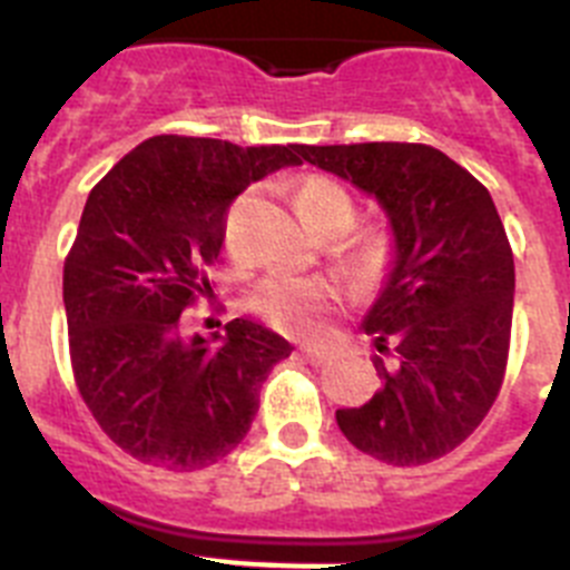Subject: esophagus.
<instances>
[{"mask_svg": "<svg viewBox=\"0 0 570 570\" xmlns=\"http://www.w3.org/2000/svg\"><path fill=\"white\" fill-rule=\"evenodd\" d=\"M302 354H305V360H308L311 365H322V362L328 360V351L320 345H302Z\"/></svg>", "mask_w": 570, "mask_h": 570, "instance_id": "34e87169", "label": "esophagus"}]
</instances>
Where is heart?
I'll use <instances>...</instances> for the list:
<instances>
[{"instance_id":"obj_1","label":"heart","mask_w":570,"mask_h":570,"mask_svg":"<svg viewBox=\"0 0 570 570\" xmlns=\"http://www.w3.org/2000/svg\"><path fill=\"white\" fill-rule=\"evenodd\" d=\"M299 223L314 236H340L354 223V199L328 176H305L291 194ZM391 262V239L385 234H365L345 250V268L360 285H374L385 276ZM336 291L325 279H265L254 294V308L285 331H314L322 314L334 308Z\"/></svg>"}]
</instances>
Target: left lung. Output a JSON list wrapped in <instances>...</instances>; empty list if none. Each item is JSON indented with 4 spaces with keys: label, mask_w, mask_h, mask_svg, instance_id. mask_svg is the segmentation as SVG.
Instances as JSON below:
<instances>
[{
    "label": "left lung",
    "mask_w": 570,
    "mask_h": 570,
    "mask_svg": "<svg viewBox=\"0 0 570 570\" xmlns=\"http://www.w3.org/2000/svg\"><path fill=\"white\" fill-rule=\"evenodd\" d=\"M299 163L380 203L391 262L362 331L374 336L380 391L340 407L362 454L425 465L454 451L500 394L513 316V254L493 199L431 145H296Z\"/></svg>",
    "instance_id": "8db88e82"
}]
</instances>
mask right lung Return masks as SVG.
Instances as JSON below:
<instances>
[{
	"instance_id": "obj_1",
	"label": "right lung",
	"mask_w": 570,
	"mask_h": 570,
	"mask_svg": "<svg viewBox=\"0 0 570 570\" xmlns=\"http://www.w3.org/2000/svg\"><path fill=\"white\" fill-rule=\"evenodd\" d=\"M288 165L296 145L154 136L90 190L62 276L70 362L94 420L134 460L199 471L228 456L294 351L250 320L210 336L179 325L210 291L234 196Z\"/></svg>"
}]
</instances>
